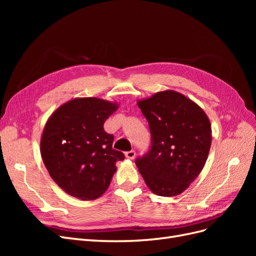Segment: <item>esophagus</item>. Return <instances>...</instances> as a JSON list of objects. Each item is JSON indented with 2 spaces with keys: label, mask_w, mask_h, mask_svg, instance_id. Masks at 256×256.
Wrapping results in <instances>:
<instances>
[{
  "label": "esophagus",
  "mask_w": 256,
  "mask_h": 256,
  "mask_svg": "<svg viewBox=\"0 0 256 256\" xmlns=\"http://www.w3.org/2000/svg\"><path fill=\"white\" fill-rule=\"evenodd\" d=\"M125 156H126V158H128V159H134L136 158V152L134 150H129V152H125Z\"/></svg>",
  "instance_id": "esophagus-1"
}]
</instances>
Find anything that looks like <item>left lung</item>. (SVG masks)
<instances>
[{
    "label": "left lung",
    "mask_w": 256,
    "mask_h": 256,
    "mask_svg": "<svg viewBox=\"0 0 256 256\" xmlns=\"http://www.w3.org/2000/svg\"><path fill=\"white\" fill-rule=\"evenodd\" d=\"M152 134V147L136 164L147 187L160 196L187 189L206 164L212 145V124L198 104L166 90L138 100Z\"/></svg>",
    "instance_id": "1"
}]
</instances>
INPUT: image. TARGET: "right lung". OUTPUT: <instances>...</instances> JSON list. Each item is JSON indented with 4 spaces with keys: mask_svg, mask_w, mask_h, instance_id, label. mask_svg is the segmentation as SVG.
<instances>
[{
    "mask_svg": "<svg viewBox=\"0 0 256 256\" xmlns=\"http://www.w3.org/2000/svg\"><path fill=\"white\" fill-rule=\"evenodd\" d=\"M118 104L96 97L74 98L58 106L46 122L40 154L52 180L69 196L82 200L102 196L125 159L112 148L114 136L104 122Z\"/></svg>",
    "mask_w": 256,
    "mask_h": 256,
    "instance_id": "1",
    "label": "right lung"
}]
</instances>
